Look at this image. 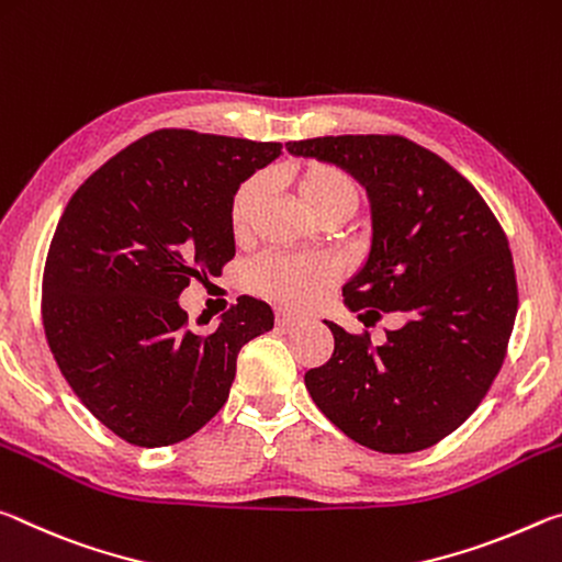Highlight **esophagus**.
Here are the masks:
<instances>
[{
  "label": "esophagus",
  "instance_id": "esophagus-1",
  "mask_svg": "<svg viewBox=\"0 0 562 562\" xmlns=\"http://www.w3.org/2000/svg\"><path fill=\"white\" fill-rule=\"evenodd\" d=\"M299 324H301V318L289 314V311H279V314H276V326L283 328V330H289V328L299 326Z\"/></svg>",
  "mask_w": 562,
  "mask_h": 562
}]
</instances>
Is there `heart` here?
Segmentation results:
<instances>
[{"label":"heart","mask_w":562,"mask_h":562,"mask_svg":"<svg viewBox=\"0 0 562 562\" xmlns=\"http://www.w3.org/2000/svg\"><path fill=\"white\" fill-rule=\"evenodd\" d=\"M291 181L301 204L318 221H346L356 214L363 199V189L356 177L334 164H303L291 171ZM261 189L263 181L259 177L246 179L236 189L232 206H228V224L236 236L246 234L248 218L261 196ZM336 273V261L324 254L261 256L248 269V286L266 299L286 303V306H308L334 283Z\"/></svg>","instance_id":"obj_1"}]
</instances>
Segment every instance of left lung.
I'll list each match as a JSON object with an SVG mask.
<instances>
[{
	"label": "left lung",
	"instance_id": "left-lung-1",
	"mask_svg": "<svg viewBox=\"0 0 562 562\" xmlns=\"http://www.w3.org/2000/svg\"><path fill=\"white\" fill-rule=\"evenodd\" d=\"M336 164L371 201V251L344 286L366 326L395 314L381 346L334 321V356L306 373L321 413L379 453H416L453 434L498 375L518 314L508 238L475 187L406 136L289 142Z\"/></svg>",
	"mask_w": 562,
	"mask_h": 562
}]
</instances>
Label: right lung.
<instances>
[{
  "instance_id": "right-lung-1",
  "label": "right lung",
  "mask_w": 562,
  "mask_h": 562,
  "mask_svg": "<svg viewBox=\"0 0 562 562\" xmlns=\"http://www.w3.org/2000/svg\"><path fill=\"white\" fill-rule=\"evenodd\" d=\"M276 142L159 128L74 191L42 279V321L59 371L91 416L142 448L194 436L228 398L236 356L273 328L241 296L199 336L179 306L191 279L234 259L228 206Z\"/></svg>"
}]
</instances>
